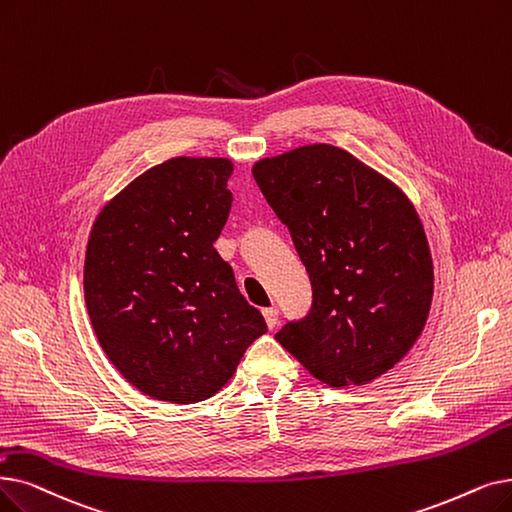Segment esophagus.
Instances as JSON below:
<instances>
[{"instance_id": "esophagus-1", "label": "esophagus", "mask_w": 512, "mask_h": 512, "mask_svg": "<svg viewBox=\"0 0 512 512\" xmlns=\"http://www.w3.org/2000/svg\"><path fill=\"white\" fill-rule=\"evenodd\" d=\"M263 318H265V324H268V328H274L278 324V309L276 307H265Z\"/></svg>"}]
</instances>
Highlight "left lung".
<instances>
[{"label": "left lung", "instance_id": "obj_1", "mask_svg": "<svg viewBox=\"0 0 512 512\" xmlns=\"http://www.w3.org/2000/svg\"><path fill=\"white\" fill-rule=\"evenodd\" d=\"M253 177L311 282L309 311L276 341L330 387L385 374L418 339L433 297V261L412 203L328 144L263 159Z\"/></svg>", "mask_w": 512, "mask_h": 512}]
</instances>
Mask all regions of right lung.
<instances>
[{
    "label": "right lung",
    "mask_w": 512,
    "mask_h": 512,
    "mask_svg": "<svg viewBox=\"0 0 512 512\" xmlns=\"http://www.w3.org/2000/svg\"><path fill=\"white\" fill-rule=\"evenodd\" d=\"M228 159L175 157L136 177L94 221L83 291L108 360L142 393L196 404L224 387L265 326L213 242Z\"/></svg>",
    "instance_id": "add662e5"
}]
</instances>
